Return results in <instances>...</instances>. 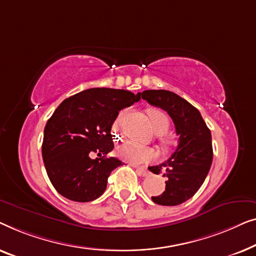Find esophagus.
Returning <instances> with one entry per match:
<instances>
[{
  "label": "esophagus",
  "mask_w": 256,
  "mask_h": 256,
  "mask_svg": "<svg viewBox=\"0 0 256 256\" xmlns=\"http://www.w3.org/2000/svg\"><path fill=\"white\" fill-rule=\"evenodd\" d=\"M134 168H136V172H138L140 176H146L147 174H148V170H147L146 168H144V167H134Z\"/></svg>",
  "instance_id": "34e87169"
}]
</instances>
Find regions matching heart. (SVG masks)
<instances>
[{
	"label": "heart",
	"instance_id": "b5f03b06",
	"mask_svg": "<svg viewBox=\"0 0 256 256\" xmlns=\"http://www.w3.org/2000/svg\"><path fill=\"white\" fill-rule=\"evenodd\" d=\"M148 118L150 128H152L156 134L161 136L168 132L169 128H170V120H169L168 116L162 110L150 109L148 111ZM120 120L122 117L120 116L114 122V130H118V128H120ZM117 156L120 159L128 161V162L140 164L150 162V161L156 159V152L150 147L142 146L136 142H125L120 146H118Z\"/></svg>",
	"mask_w": 256,
	"mask_h": 256
}]
</instances>
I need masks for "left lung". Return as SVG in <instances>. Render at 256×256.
<instances>
[{
	"mask_svg": "<svg viewBox=\"0 0 256 256\" xmlns=\"http://www.w3.org/2000/svg\"><path fill=\"white\" fill-rule=\"evenodd\" d=\"M142 97L150 106L167 111L178 136V148L172 156L159 166L148 167L154 174L162 172L167 178L164 192L152 200L166 206L182 204L198 192L210 170L214 158L211 132L200 111L175 92L145 90Z\"/></svg>",
	"mask_w": 256,
	"mask_h": 256,
	"instance_id": "1",
	"label": "left lung"
}]
</instances>
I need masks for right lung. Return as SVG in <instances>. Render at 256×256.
Instances as JSON below:
<instances>
[{
    "instance_id": "obj_1",
    "label": "right lung",
    "mask_w": 256,
    "mask_h": 256,
    "mask_svg": "<svg viewBox=\"0 0 256 256\" xmlns=\"http://www.w3.org/2000/svg\"><path fill=\"white\" fill-rule=\"evenodd\" d=\"M142 94L124 89L92 88L68 97L56 108L44 130L42 153L48 178L61 196L90 202L106 189L111 172L123 162L108 158L114 150L111 128L124 108ZM100 158L92 160L88 154Z\"/></svg>"
}]
</instances>
